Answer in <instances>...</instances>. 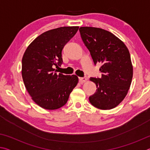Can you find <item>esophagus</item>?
I'll return each instance as SVG.
<instances>
[{
    "label": "esophagus",
    "mask_w": 150,
    "mask_h": 150,
    "mask_svg": "<svg viewBox=\"0 0 150 150\" xmlns=\"http://www.w3.org/2000/svg\"><path fill=\"white\" fill-rule=\"evenodd\" d=\"M79 79L82 83H85L86 81L88 80V78L87 77H79Z\"/></svg>",
    "instance_id": "esophagus-1"
}]
</instances>
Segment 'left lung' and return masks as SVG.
Wrapping results in <instances>:
<instances>
[{
	"instance_id": "1",
	"label": "left lung",
	"mask_w": 150,
	"mask_h": 150,
	"mask_svg": "<svg viewBox=\"0 0 150 150\" xmlns=\"http://www.w3.org/2000/svg\"><path fill=\"white\" fill-rule=\"evenodd\" d=\"M79 31L94 63H102L101 78H90L97 88L89 96L90 103L101 110L115 108L126 97L132 79L133 66L128 49L107 30L86 26L81 27Z\"/></svg>"
}]
</instances>
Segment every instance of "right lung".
<instances>
[{
    "mask_svg": "<svg viewBox=\"0 0 150 150\" xmlns=\"http://www.w3.org/2000/svg\"><path fill=\"white\" fill-rule=\"evenodd\" d=\"M78 29L79 26H64L48 30L38 36L25 51L22 79L32 99L40 107L47 110L62 107L77 85V76L57 73L54 67L63 63V48Z\"/></svg>",
    "mask_w": 150,
    "mask_h": 150,
    "instance_id": "add662e5",
    "label": "right lung"
}]
</instances>
